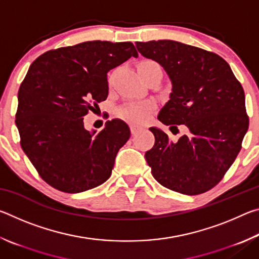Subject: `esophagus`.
Instances as JSON below:
<instances>
[{
    "label": "esophagus",
    "instance_id": "esophagus-1",
    "mask_svg": "<svg viewBox=\"0 0 259 259\" xmlns=\"http://www.w3.org/2000/svg\"><path fill=\"white\" fill-rule=\"evenodd\" d=\"M142 129V126L138 125V124H130V130H131V134H136L138 130Z\"/></svg>",
    "mask_w": 259,
    "mask_h": 259
}]
</instances>
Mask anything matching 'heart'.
I'll use <instances>...</instances> for the list:
<instances>
[{"instance_id": "1", "label": "heart", "mask_w": 259, "mask_h": 259, "mask_svg": "<svg viewBox=\"0 0 259 259\" xmlns=\"http://www.w3.org/2000/svg\"><path fill=\"white\" fill-rule=\"evenodd\" d=\"M138 73L142 78L145 77L148 74H151L154 71H161L160 65L154 60L146 59L142 60L138 64ZM153 104L150 102L142 103V104H129L126 106L122 107L119 109V115L129 122H133V123H140L144 120L146 119L148 114L152 111Z\"/></svg>"}]
</instances>
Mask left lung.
<instances>
[{
    "label": "left lung",
    "mask_w": 259,
    "mask_h": 259,
    "mask_svg": "<svg viewBox=\"0 0 259 259\" xmlns=\"http://www.w3.org/2000/svg\"><path fill=\"white\" fill-rule=\"evenodd\" d=\"M136 47L157 61L172 83L157 119L177 133L181 124L188 129L172 142L162 130L150 128L155 143L145 159L153 177L186 195L211 190L236 159L248 130L242 85L213 52L171 40L136 42Z\"/></svg>",
    "instance_id": "left-lung-1"
}]
</instances>
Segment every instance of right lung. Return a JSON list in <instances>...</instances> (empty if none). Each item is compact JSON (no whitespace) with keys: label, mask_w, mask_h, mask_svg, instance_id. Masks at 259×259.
<instances>
[{"label":"right lung","mask_w":259,"mask_h":259,"mask_svg":"<svg viewBox=\"0 0 259 259\" xmlns=\"http://www.w3.org/2000/svg\"><path fill=\"white\" fill-rule=\"evenodd\" d=\"M130 57H138L131 42L89 41L47 51L29 66L16 125L25 154L56 190L84 192L111 176L129 126L114 119L96 134L84 129L83 119L106 100L107 73Z\"/></svg>","instance_id":"add662e5"}]
</instances>
